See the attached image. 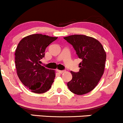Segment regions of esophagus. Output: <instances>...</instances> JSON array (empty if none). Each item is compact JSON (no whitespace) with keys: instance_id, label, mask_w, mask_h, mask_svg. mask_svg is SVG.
<instances>
[{"instance_id":"34e87169","label":"esophagus","mask_w":123,"mask_h":123,"mask_svg":"<svg viewBox=\"0 0 123 123\" xmlns=\"http://www.w3.org/2000/svg\"><path fill=\"white\" fill-rule=\"evenodd\" d=\"M58 72L59 73H60V74H62V73H65V71H64V70H58Z\"/></svg>"}]
</instances>
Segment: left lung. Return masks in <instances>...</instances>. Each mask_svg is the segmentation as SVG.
Instances as JSON below:
<instances>
[{
    "instance_id": "left-lung-1",
    "label": "left lung",
    "mask_w": 123,
    "mask_h": 123,
    "mask_svg": "<svg viewBox=\"0 0 123 123\" xmlns=\"http://www.w3.org/2000/svg\"><path fill=\"white\" fill-rule=\"evenodd\" d=\"M64 38L73 45L82 60L79 72L71 71L73 78L67 86L75 95H85L93 90L101 79L105 70L106 52L101 43L92 37L75 34Z\"/></svg>"
}]
</instances>
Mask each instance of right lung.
Returning <instances> with one entry per match:
<instances>
[{"label":"right lung","instance_id":"1","mask_svg":"<svg viewBox=\"0 0 123 123\" xmlns=\"http://www.w3.org/2000/svg\"><path fill=\"white\" fill-rule=\"evenodd\" d=\"M57 37L34 34L24 37L15 50L17 75L22 83L32 92L44 93L49 90L55 77V71L40 64L46 48Z\"/></svg>","mask_w":123,"mask_h":123}]
</instances>
